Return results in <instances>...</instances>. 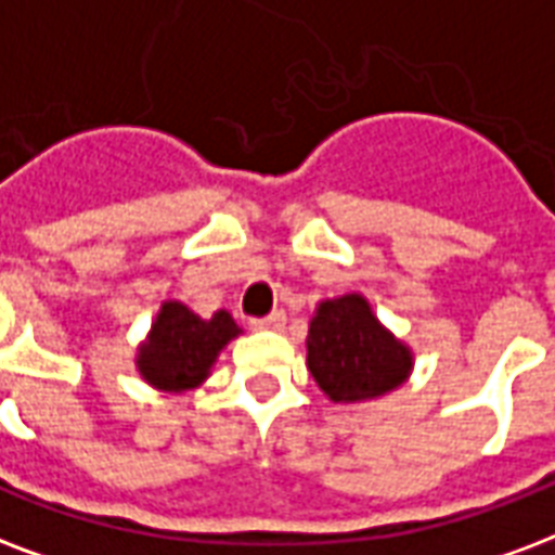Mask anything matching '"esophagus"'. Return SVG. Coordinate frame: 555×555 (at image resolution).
<instances>
[{"mask_svg":"<svg viewBox=\"0 0 555 555\" xmlns=\"http://www.w3.org/2000/svg\"><path fill=\"white\" fill-rule=\"evenodd\" d=\"M253 328H270V332H279L282 325H285V314L282 311H273L268 317H256V320H249Z\"/></svg>","mask_w":555,"mask_h":555,"instance_id":"obj_1","label":"esophagus"}]
</instances>
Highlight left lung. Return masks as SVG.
I'll list each match as a JSON object with an SVG mask.
<instances>
[{"instance_id":"obj_1","label":"left lung","mask_w":555,"mask_h":555,"mask_svg":"<svg viewBox=\"0 0 555 555\" xmlns=\"http://www.w3.org/2000/svg\"><path fill=\"white\" fill-rule=\"evenodd\" d=\"M306 346L317 387L340 404L387 396L413 370V352L378 323L361 294L320 302Z\"/></svg>"}]
</instances>
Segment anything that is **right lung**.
Segmentation results:
<instances>
[{"label": "right lung", "instance_id": "1", "mask_svg": "<svg viewBox=\"0 0 555 555\" xmlns=\"http://www.w3.org/2000/svg\"><path fill=\"white\" fill-rule=\"evenodd\" d=\"M241 328L230 311H215L211 320L189 311L183 302L168 299L159 308L147 340L139 346V375L163 392H185L201 387L218 354Z\"/></svg>", "mask_w": 555, "mask_h": 555}]
</instances>
